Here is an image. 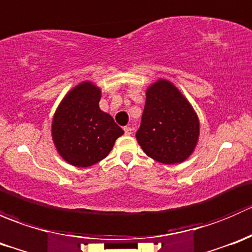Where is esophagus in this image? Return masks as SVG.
I'll return each instance as SVG.
<instances>
[{"label":"esophagus","instance_id":"esophagus-1","mask_svg":"<svg viewBox=\"0 0 252 252\" xmlns=\"http://www.w3.org/2000/svg\"><path fill=\"white\" fill-rule=\"evenodd\" d=\"M124 134H126V135H130L131 134L130 126H124Z\"/></svg>","mask_w":252,"mask_h":252}]
</instances>
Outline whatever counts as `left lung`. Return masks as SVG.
<instances>
[{"instance_id": "left-lung-1", "label": "left lung", "mask_w": 252, "mask_h": 252, "mask_svg": "<svg viewBox=\"0 0 252 252\" xmlns=\"http://www.w3.org/2000/svg\"><path fill=\"white\" fill-rule=\"evenodd\" d=\"M200 123L183 94L166 79L146 90L136 140L145 154L164 164L182 163L196 147Z\"/></svg>"}]
</instances>
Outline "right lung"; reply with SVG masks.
I'll return each instance as SVG.
<instances>
[{
	"instance_id": "right-lung-1",
	"label": "right lung",
	"mask_w": 252,
	"mask_h": 252,
	"mask_svg": "<svg viewBox=\"0 0 252 252\" xmlns=\"http://www.w3.org/2000/svg\"><path fill=\"white\" fill-rule=\"evenodd\" d=\"M101 90L90 81L73 88L52 119V139L58 154L75 167H90L105 158L123 129L100 110Z\"/></svg>"
}]
</instances>
